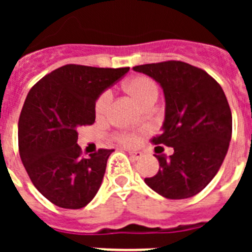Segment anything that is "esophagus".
<instances>
[{
	"label": "esophagus",
	"instance_id": "esophagus-1",
	"mask_svg": "<svg viewBox=\"0 0 252 252\" xmlns=\"http://www.w3.org/2000/svg\"><path fill=\"white\" fill-rule=\"evenodd\" d=\"M128 155H130L133 160H139L144 157V154H142L141 151H128Z\"/></svg>",
	"mask_w": 252,
	"mask_h": 252
}]
</instances>
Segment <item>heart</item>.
<instances>
[{
	"instance_id": "heart-1",
	"label": "heart",
	"mask_w": 252,
	"mask_h": 252,
	"mask_svg": "<svg viewBox=\"0 0 252 252\" xmlns=\"http://www.w3.org/2000/svg\"><path fill=\"white\" fill-rule=\"evenodd\" d=\"M124 87L125 91L141 106H145L149 102H155L159 94V90L155 82L144 75L131 78L125 83ZM111 95H112L111 91H104L97 98L94 104V112L97 117H102L107 112V108L111 102ZM119 140L125 145H133L136 142V136L133 133H121Z\"/></svg>"
}]
</instances>
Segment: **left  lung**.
<instances>
[{
    "label": "left lung",
    "mask_w": 252,
    "mask_h": 252,
    "mask_svg": "<svg viewBox=\"0 0 252 252\" xmlns=\"http://www.w3.org/2000/svg\"><path fill=\"white\" fill-rule=\"evenodd\" d=\"M161 87L165 117L154 144L174 149L155 155L160 169L146 186L168 199H186L206 188L221 168L232 135V115L221 86L184 62L133 66Z\"/></svg>",
    "instance_id": "8db88e82"
}]
</instances>
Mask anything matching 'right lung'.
Wrapping results in <instances>:
<instances>
[{"instance_id": "1", "label": "right lung", "mask_w": 252, "mask_h": 252, "mask_svg": "<svg viewBox=\"0 0 252 252\" xmlns=\"http://www.w3.org/2000/svg\"><path fill=\"white\" fill-rule=\"evenodd\" d=\"M130 68L60 66L29 92L19 120V150L31 182L62 208L86 207L98 192L113 150L81 157L78 128L95 120L99 95Z\"/></svg>"}]
</instances>
